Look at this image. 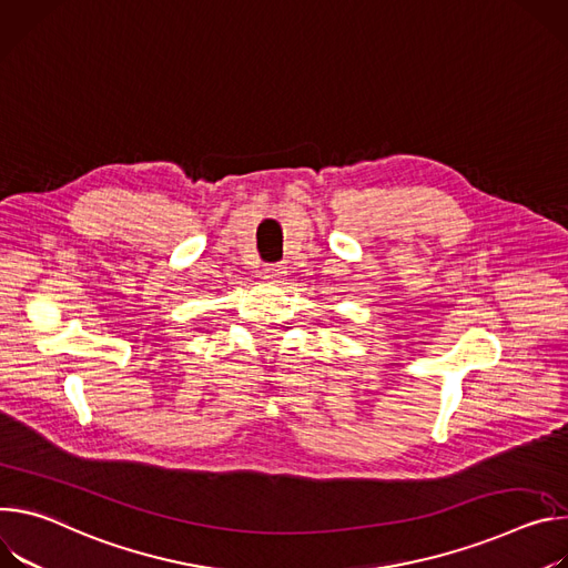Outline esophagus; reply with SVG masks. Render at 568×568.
Here are the masks:
<instances>
[{
  "label": "esophagus",
  "instance_id": "obj_1",
  "mask_svg": "<svg viewBox=\"0 0 568 568\" xmlns=\"http://www.w3.org/2000/svg\"><path fill=\"white\" fill-rule=\"evenodd\" d=\"M284 275H286V268L282 264H268L264 268V280H268V282H282Z\"/></svg>",
  "mask_w": 568,
  "mask_h": 568
}]
</instances>
